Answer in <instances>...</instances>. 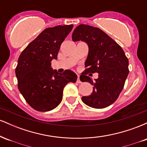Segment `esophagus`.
<instances>
[{
    "label": "esophagus",
    "instance_id": "obj_1",
    "mask_svg": "<svg viewBox=\"0 0 147 147\" xmlns=\"http://www.w3.org/2000/svg\"><path fill=\"white\" fill-rule=\"evenodd\" d=\"M77 77H78V78H77V83H79V84L82 83V82H81V81H80V79H79V75H77Z\"/></svg>",
    "mask_w": 147,
    "mask_h": 147
}]
</instances>
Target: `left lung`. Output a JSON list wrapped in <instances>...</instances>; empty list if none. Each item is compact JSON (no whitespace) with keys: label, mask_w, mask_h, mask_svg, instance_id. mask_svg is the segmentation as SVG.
Here are the masks:
<instances>
[{"label":"left lung","mask_w":147,"mask_h":147,"mask_svg":"<svg viewBox=\"0 0 147 147\" xmlns=\"http://www.w3.org/2000/svg\"><path fill=\"white\" fill-rule=\"evenodd\" d=\"M73 41H82L88 45L86 70L80 76L82 82L93 85L90 95L82 97V102L90 107L104 109L117 100L129 75V60L124 50L109 35L98 28L79 25L72 35ZM98 73L92 81L86 75Z\"/></svg>","instance_id":"1"}]
</instances>
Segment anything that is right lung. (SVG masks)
I'll use <instances>...</instances> for the list:
<instances>
[{"instance_id":"obj_1","label":"right lung","mask_w":147,"mask_h":147,"mask_svg":"<svg viewBox=\"0 0 147 147\" xmlns=\"http://www.w3.org/2000/svg\"><path fill=\"white\" fill-rule=\"evenodd\" d=\"M72 28L73 25L46 28L19 56L15 70L18 88L34 110L45 112L55 109L61 102L65 85L77 82L74 72L58 73L51 67L52 60L57 59L61 45Z\"/></svg>"}]
</instances>
